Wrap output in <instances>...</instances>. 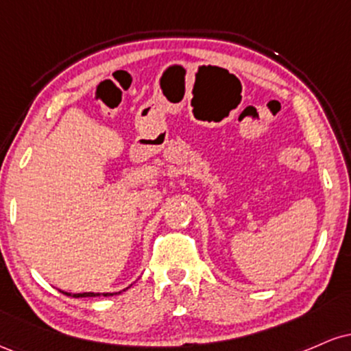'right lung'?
Returning a JSON list of instances; mask_svg holds the SVG:
<instances>
[{
  "mask_svg": "<svg viewBox=\"0 0 351 351\" xmlns=\"http://www.w3.org/2000/svg\"><path fill=\"white\" fill-rule=\"evenodd\" d=\"M67 295H71V293H67ZM99 295V293H94V292H84V293H72V297H75V299H79V297H95ZM112 295V293H104V297H108Z\"/></svg>",
  "mask_w": 351,
  "mask_h": 351,
  "instance_id": "obj_1",
  "label": "right lung"
}]
</instances>
